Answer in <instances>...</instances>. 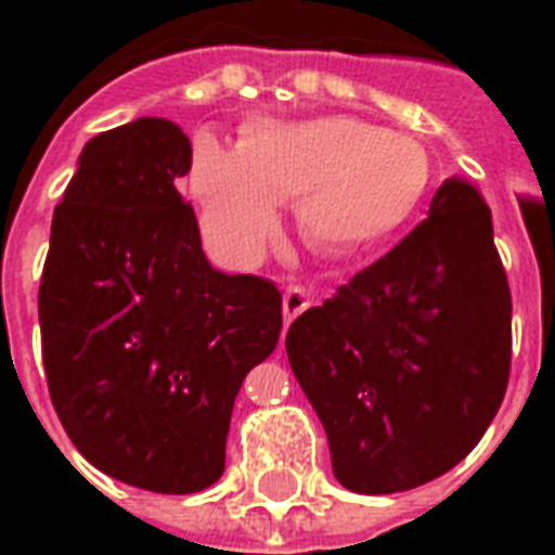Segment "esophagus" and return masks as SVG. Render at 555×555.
I'll return each mask as SVG.
<instances>
[{"label":"esophagus","mask_w":555,"mask_h":555,"mask_svg":"<svg viewBox=\"0 0 555 555\" xmlns=\"http://www.w3.org/2000/svg\"><path fill=\"white\" fill-rule=\"evenodd\" d=\"M311 305V294L302 285H287L285 296H282V308H285V320L294 322L299 313Z\"/></svg>","instance_id":"34e87169"}]
</instances>
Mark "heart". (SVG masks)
<instances>
[{"label":"heart","instance_id":"b5f03b06","mask_svg":"<svg viewBox=\"0 0 555 555\" xmlns=\"http://www.w3.org/2000/svg\"><path fill=\"white\" fill-rule=\"evenodd\" d=\"M429 178L421 143L343 115L253 124L235 152L201 143L190 169L204 233L235 261L264 247L276 204L287 201H296V227L313 250H369L414 216Z\"/></svg>","mask_w":555,"mask_h":555}]
</instances>
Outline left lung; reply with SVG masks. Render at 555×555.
Instances as JSON below:
<instances>
[{
    "label": "left lung",
    "mask_w": 555,
    "mask_h": 555,
    "mask_svg": "<svg viewBox=\"0 0 555 555\" xmlns=\"http://www.w3.org/2000/svg\"><path fill=\"white\" fill-rule=\"evenodd\" d=\"M509 322L490 207L449 178L426 221L287 331L337 481L388 495L461 464L507 391Z\"/></svg>",
    "instance_id": "left-lung-1"
}]
</instances>
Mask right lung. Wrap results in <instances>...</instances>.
I'll list each match as a JSON object with an SVG mask.
<instances>
[{
	"label": "right lung",
	"mask_w": 555,
	"mask_h": 555,
	"mask_svg": "<svg viewBox=\"0 0 555 555\" xmlns=\"http://www.w3.org/2000/svg\"><path fill=\"white\" fill-rule=\"evenodd\" d=\"M186 134L138 117L86 143L51 221L39 331L56 417L86 461L164 495L224 473L242 379L282 331V294L218 273L176 190Z\"/></svg>",
	"instance_id": "1"
}]
</instances>
